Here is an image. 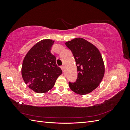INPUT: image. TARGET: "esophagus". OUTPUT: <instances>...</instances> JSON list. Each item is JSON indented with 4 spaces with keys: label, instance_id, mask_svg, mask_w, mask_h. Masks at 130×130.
<instances>
[{
    "label": "esophagus",
    "instance_id": "esophagus-1",
    "mask_svg": "<svg viewBox=\"0 0 130 130\" xmlns=\"http://www.w3.org/2000/svg\"><path fill=\"white\" fill-rule=\"evenodd\" d=\"M60 68H61V69H62V70H63L64 69V66H61L60 67Z\"/></svg>",
    "mask_w": 130,
    "mask_h": 130
}]
</instances>
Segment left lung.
<instances>
[{"mask_svg": "<svg viewBox=\"0 0 130 130\" xmlns=\"http://www.w3.org/2000/svg\"><path fill=\"white\" fill-rule=\"evenodd\" d=\"M76 62L77 78L69 82L70 88L78 94L85 95L96 88L105 73L104 61L99 50L84 38H76L66 42Z\"/></svg>", "mask_w": 130, "mask_h": 130, "instance_id": "8db88e82", "label": "left lung"}]
</instances>
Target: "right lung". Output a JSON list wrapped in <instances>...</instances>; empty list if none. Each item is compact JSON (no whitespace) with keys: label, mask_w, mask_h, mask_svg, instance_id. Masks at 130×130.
I'll return each mask as SVG.
<instances>
[{"label":"right lung","mask_w":130,"mask_h":130,"mask_svg":"<svg viewBox=\"0 0 130 130\" xmlns=\"http://www.w3.org/2000/svg\"><path fill=\"white\" fill-rule=\"evenodd\" d=\"M54 41L43 40L30 49L25 56L22 75L28 87L38 93L49 91L62 73L56 63V57L50 53Z\"/></svg>","instance_id":"add662e5"}]
</instances>
